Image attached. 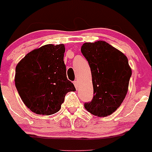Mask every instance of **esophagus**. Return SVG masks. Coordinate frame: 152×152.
<instances>
[{
	"label": "esophagus",
	"instance_id": "obj_1",
	"mask_svg": "<svg viewBox=\"0 0 152 152\" xmlns=\"http://www.w3.org/2000/svg\"><path fill=\"white\" fill-rule=\"evenodd\" d=\"M73 84H74L75 87H76V89H78V86H79V83H78L77 81H73Z\"/></svg>",
	"mask_w": 152,
	"mask_h": 152
}]
</instances>
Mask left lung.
Here are the masks:
<instances>
[{"instance_id":"obj_1","label":"left lung","mask_w":152,"mask_h":152,"mask_svg":"<svg viewBox=\"0 0 152 152\" xmlns=\"http://www.w3.org/2000/svg\"><path fill=\"white\" fill-rule=\"evenodd\" d=\"M81 53L89 63L94 96L84 103L88 112L106 117L121 106L128 92L132 71L124 54L104 41L86 42Z\"/></svg>"}]
</instances>
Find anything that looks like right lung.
I'll use <instances>...</instances> for the list:
<instances>
[{
    "label": "right lung",
    "instance_id": "right-lung-1",
    "mask_svg": "<svg viewBox=\"0 0 152 152\" xmlns=\"http://www.w3.org/2000/svg\"><path fill=\"white\" fill-rule=\"evenodd\" d=\"M64 53V45H45L28 53L16 66V89L25 105L36 114L56 113L66 94L76 91L66 77Z\"/></svg>",
    "mask_w": 152,
    "mask_h": 152
}]
</instances>
